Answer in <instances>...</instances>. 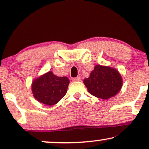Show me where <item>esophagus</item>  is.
<instances>
[{
	"label": "esophagus",
	"instance_id": "esophagus-1",
	"mask_svg": "<svg viewBox=\"0 0 149 149\" xmlns=\"http://www.w3.org/2000/svg\"><path fill=\"white\" fill-rule=\"evenodd\" d=\"M81 79V78L80 77H75V78H73L72 81H74V82H77V81H80Z\"/></svg>",
	"mask_w": 149,
	"mask_h": 149
}]
</instances>
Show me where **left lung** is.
<instances>
[{
	"mask_svg": "<svg viewBox=\"0 0 149 149\" xmlns=\"http://www.w3.org/2000/svg\"><path fill=\"white\" fill-rule=\"evenodd\" d=\"M83 83L90 94L103 100L117 95L123 85L121 74L116 69L100 65L94 67Z\"/></svg>",
	"mask_w": 149,
	"mask_h": 149,
	"instance_id": "obj_1",
	"label": "left lung"
}]
</instances>
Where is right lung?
Listing matches in <instances>:
<instances>
[{
    "label": "right lung",
    "mask_w": 149,
    "mask_h": 149,
    "mask_svg": "<svg viewBox=\"0 0 149 149\" xmlns=\"http://www.w3.org/2000/svg\"><path fill=\"white\" fill-rule=\"evenodd\" d=\"M70 83L66 77H60L52 71L34 79L32 84L34 97L44 104H56L66 95Z\"/></svg>",
    "instance_id": "right-lung-1"
}]
</instances>
